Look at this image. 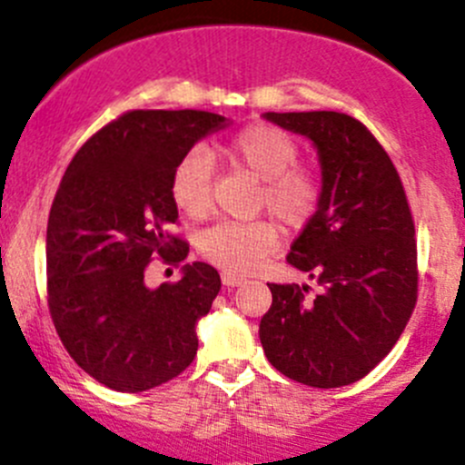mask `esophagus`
Wrapping results in <instances>:
<instances>
[{
	"instance_id": "obj_1",
	"label": "esophagus",
	"mask_w": 465,
	"mask_h": 465,
	"mask_svg": "<svg viewBox=\"0 0 465 465\" xmlns=\"http://www.w3.org/2000/svg\"><path fill=\"white\" fill-rule=\"evenodd\" d=\"M222 282H223V286L234 288V286H242V283L246 282V279L239 277V274H232V272H226V271H223V272H222Z\"/></svg>"
}]
</instances>
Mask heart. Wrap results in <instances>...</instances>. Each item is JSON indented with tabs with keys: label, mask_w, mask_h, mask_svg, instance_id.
Returning <instances> with one entry per match:
<instances>
[{
	"label": "heart",
	"mask_w": 465,
	"mask_h": 465,
	"mask_svg": "<svg viewBox=\"0 0 465 465\" xmlns=\"http://www.w3.org/2000/svg\"><path fill=\"white\" fill-rule=\"evenodd\" d=\"M219 153L262 182L257 208L268 211L291 232H302L323 202V179L317 168L299 163V142L268 122H251L232 133ZM171 199L191 219L206 217L213 206V162L203 148H191L171 173ZM282 232L271 219L248 223L223 222L206 228L197 251L222 271L246 274L279 248Z\"/></svg>",
	"instance_id": "1"
}]
</instances>
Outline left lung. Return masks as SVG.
I'll return each mask as SVG.
<instances>
[{
  "label": "left lung",
  "mask_w": 465,
  "mask_h": 465,
  "mask_svg": "<svg viewBox=\"0 0 465 465\" xmlns=\"http://www.w3.org/2000/svg\"><path fill=\"white\" fill-rule=\"evenodd\" d=\"M306 134L322 162L323 202L292 242L288 263L317 279L268 283L259 323L268 361L292 381L339 388L359 381L392 351L419 291L417 239L397 168L374 134L346 113H266Z\"/></svg>",
  "instance_id": "1"
}]
</instances>
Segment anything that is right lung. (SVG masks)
<instances>
[{
    "mask_svg": "<svg viewBox=\"0 0 465 465\" xmlns=\"http://www.w3.org/2000/svg\"><path fill=\"white\" fill-rule=\"evenodd\" d=\"M226 126L206 111H128L79 148L53 199L46 231L48 311L82 371L119 392L171 381L197 354V319L222 279L203 262L159 288L143 274L154 257L179 266L188 243L171 199L174 163Z\"/></svg>",
    "mask_w": 465,
    "mask_h": 465,
    "instance_id": "right-lung-1",
    "label": "right lung"
}]
</instances>
